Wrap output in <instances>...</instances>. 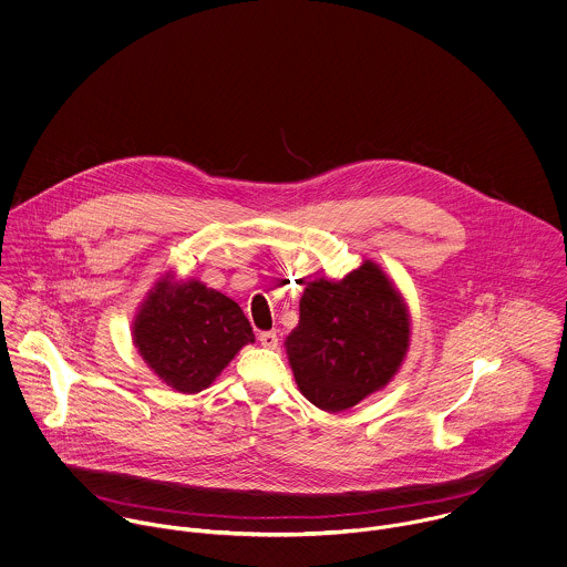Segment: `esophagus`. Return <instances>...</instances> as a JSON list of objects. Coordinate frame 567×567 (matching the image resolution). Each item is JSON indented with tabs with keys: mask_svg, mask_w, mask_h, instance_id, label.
Listing matches in <instances>:
<instances>
[{
	"mask_svg": "<svg viewBox=\"0 0 567 567\" xmlns=\"http://www.w3.org/2000/svg\"><path fill=\"white\" fill-rule=\"evenodd\" d=\"M258 340H260V346H265V348H278V333L276 331H265V333H260L258 336Z\"/></svg>",
	"mask_w": 567,
	"mask_h": 567,
	"instance_id": "obj_1",
	"label": "esophagus"
}]
</instances>
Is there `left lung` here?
<instances>
[{
    "label": "left lung",
    "mask_w": 567,
    "mask_h": 567,
    "mask_svg": "<svg viewBox=\"0 0 567 567\" xmlns=\"http://www.w3.org/2000/svg\"><path fill=\"white\" fill-rule=\"evenodd\" d=\"M410 307L372 260L307 282L300 322L285 348L298 390L324 412H343L383 390L410 350Z\"/></svg>",
    "instance_id": "left-lung-1"
}]
</instances>
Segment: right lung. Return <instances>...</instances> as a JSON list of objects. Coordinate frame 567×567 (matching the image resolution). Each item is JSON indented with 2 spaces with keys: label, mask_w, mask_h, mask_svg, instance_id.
I'll list each match as a JSON object with an SVG mask.
<instances>
[{
  "label": "right lung",
  "mask_w": 567,
  "mask_h": 567,
  "mask_svg": "<svg viewBox=\"0 0 567 567\" xmlns=\"http://www.w3.org/2000/svg\"><path fill=\"white\" fill-rule=\"evenodd\" d=\"M131 338L155 377L182 394H197L254 343V331L231 298L166 271L137 307Z\"/></svg>",
  "instance_id": "right-lung-1"
}]
</instances>
